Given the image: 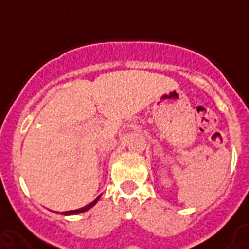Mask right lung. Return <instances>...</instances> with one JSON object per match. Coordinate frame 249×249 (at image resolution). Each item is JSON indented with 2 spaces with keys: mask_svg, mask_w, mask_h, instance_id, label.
Masks as SVG:
<instances>
[{
  "mask_svg": "<svg viewBox=\"0 0 249 249\" xmlns=\"http://www.w3.org/2000/svg\"><path fill=\"white\" fill-rule=\"evenodd\" d=\"M98 200H99V196H98L97 199H95V200H94V201H91V203H90V204L85 205V207H84V208L76 209V211H67V212H63V214H64V216H67V214H77V213H83V212H85V211H88V209L91 208V207H93V205H95V203H97Z\"/></svg>",
  "mask_w": 249,
  "mask_h": 249,
  "instance_id": "1",
  "label": "right lung"
}]
</instances>
